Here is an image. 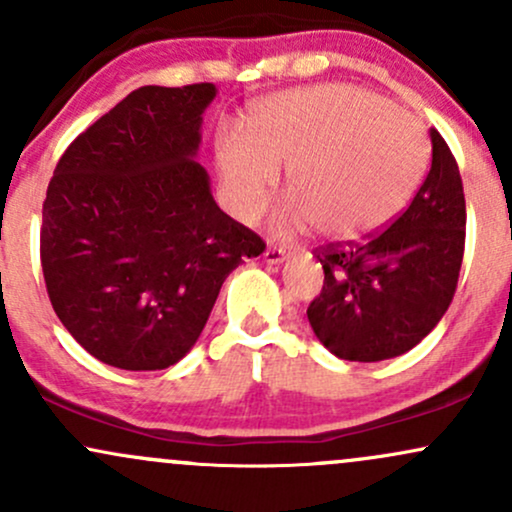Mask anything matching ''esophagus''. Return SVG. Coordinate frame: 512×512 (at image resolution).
Returning a JSON list of instances; mask_svg holds the SVG:
<instances>
[{
  "label": "esophagus",
  "mask_w": 512,
  "mask_h": 512,
  "mask_svg": "<svg viewBox=\"0 0 512 512\" xmlns=\"http://www.w3.org/2000/svg\"><path fill=\"white\" fill-rule=\"evenodd\" d=\"M286 250H281V248H267L264 250V262L267 264H281L286 260Z\"/></svg>",
  "instance_id": "1"
}]
</instances>
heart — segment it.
<instances>
[{
    "mask_svg": "<svg viewBox=\"0 0 512 512\" xmlns=\"http://www.w3.org/2000/svg\"><path fill=\"white\" fill-rule=\"evenodd\" d=\"M426 132L378 93L349 84L298 88L267 98L252 134L228 132L219 144L223 197L240 221H255L289 166L293 199L276 233L317 226L320 236L356 240L390 223L419 187Z\"/></svg>",
    "mask_w": 512,
    "mask_h": 512,
    "instance_id": "heart-1",
    "label": "heart"
}]
</instances>
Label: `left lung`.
Instances as JSON below:
<instances>
[{
    "label": "left lung",
    "mask_w": 512,
    "mask_h": 512,
    "mask_svg": "<svg viewBox=\"0 0 512 512\" xmlns=\"http://www.w3.org/2000/svg\"><path fill=\"white\" fill-rule=\"evenodd\" d=\"M433 158L407 211L363 243L317 248L325 272L308 305L315 337L344 361H385L414 349L457 289L467 207L455 156L431 129Z\"/></svg>",
    "instance_id": "left-lung-1"
}]
</instances>
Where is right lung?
<instances>
[{"label":"right lung","mask_w":512,"mask_h":512,"mask_svg":"<svg viewBox=\"0 0 512 512\" xmlns=\"http://www.w3.org/2000/svg\"><path fill=\"white\" fill-rule=\"evenodd\" d=\"M214 96V84L137 88L57 161L40 226L45 286L67 332L108 366L178 363L226 276L264 252L195 161Z\"/></svg>","instance_id":"1"}]
</instances>
